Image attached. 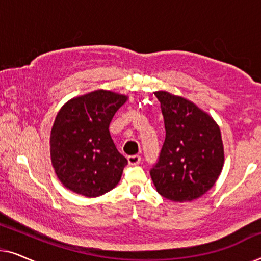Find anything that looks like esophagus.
<instances>
[{"label":"esophagus","instance_id":"34e87169","mask_svg":"<svg viewBox=\"0 0 261 261\" xmlns=\"http://www.w3.org/2000/svg\"><path fill=\"white\" fill-rule=\"evenodd\" d=\"M127 159H128V163H129V165H138V164H140L141 162V156L138 154L129 155Z\"/></svg>","mask_w":261,"mask_h":261}]
</instances>
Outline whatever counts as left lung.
<instances>
[{
	"label": "left lung",
	"mask_w": 261,
	"mask_h": 261,
	"mask_svg": "<svg viewBox=\"0 0 261 261\" xmlns=\"http://www.w3.org/2000/svg\"><path fill=\"white\" fill-rule=\"evenodd\" d=\"M166 137L152 180L163 197L190 202L213 188L222 171L224 152L220 128L209 114L189 99L155 91Z\"/></svg>",
	"instance_id": "1"
}]
</instances>
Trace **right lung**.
<instances>
[{
  "label": "right lung",
  "instance_id": "add662e5",
  "mask_svg": "<svg viewBox=\"0 0 261 261\" xmlns=\"http://www.w3.org/2000/svg\"><path fill=\"white\" fill-rule=\"evenodd\" d=\"M127 96L96 90L70 99L51 130V162L64 187L85 197L114 189L128 162L117 151L109 124Z\"/></svg>",
  "mask_w": 261,
  "mask_h": 261
}]
</instances>
